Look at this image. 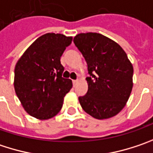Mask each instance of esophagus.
Listing matches in <instances>:
<instances>
[{"label": "esophagus", "mask_w": 153, "mask_h": 153, "mask_svg": "<svg viewBox=\"0 0 153 153\" xmlns=\"http://www.w3.org/2000/svg\"><path fill=\"white\" fill-rule=\"evenodd\" d=\"M72 82H73V85H74V86H76V85L77 84V82H78V80H73Z\"/></svg>", "instance_id": "esophagus-1"}]
</instances>
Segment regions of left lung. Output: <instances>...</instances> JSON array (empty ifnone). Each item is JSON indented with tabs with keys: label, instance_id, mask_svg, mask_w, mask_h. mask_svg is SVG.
I'll return each instance as SVG.
<instances>
[{
	"label": "left lung",
	"instance_id": "obj_1",
	"mask_svg": "<svg viewBox=\"0 0 153 153\" xmlns=\"http://www.w3.org/2000/svg\"><path fill=\"white\" fill-rule=\"evenodd\" d=\"M88 65V91L79 97L85 112L97 119L117 115L132 90L133 67L117 42L98 33H81L73 40Z\"/></svg>",
	"mask_w": 153,
	"mask_h": 153
}]
</instances>
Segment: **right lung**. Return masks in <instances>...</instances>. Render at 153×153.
Returning a JSON list of instances; mask_svg holds the SVG:
<instances>
[{
	"mask_svg": "<svg viewBox=\"0 0 153 153\" xmlns=\"http://www.w3.org/2000/svg\"><path fill=\"white\" fill-rule=\"evenodd\" d=\"M72 37L48 33L37 38L24 52L15 68V91L28 114L49 119L61 111L72 81L62 76L60 58Z\"/></svg>",
	"mask_w": 153,
	"mask_h": 153,
	"instance_id": "right-lung-1",
	"label": "right lung"
}]
</instances>
